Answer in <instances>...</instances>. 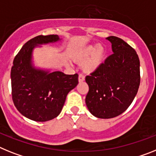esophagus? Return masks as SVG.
Wrapping results in <instances>:
<instances>
[{
	"label": "esophagus",
	"instance_id": "esophagus-1",
	"mask_svg": "<svg viewBox=\"0 0 156 156\" xmlns=\"http://www.w3.org/2000/svg\"><path fill=\"white\" fill-rule=\"evenodd\" d=\"M78 81H79V82H82L83 81H85V76L82 74H79V75H78Z\"/></svg>",
	"mask_w": 156,
	"mask_h": 156
}]
</instances>
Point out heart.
Here are the masks:
<instances>
[{"instance_id":"b5f03b06","label":"heart","mask_w":156,"mask_h":156,"mask_svg":"<svg viewBox=\"0 0 156 156\" xmlns=\"http://www.w3.org/2000/svg\"><path fill=\"white\" fill-rule=\"evenodd\" d=\"M104 49L101 46L89 45L82 48L74 55V59L78 63L83 62L82 68L86 72H93L101 67L104 62Z\"/></svg>"}]
</instances>
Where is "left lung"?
Returning a JSON list of instances; mask_svg holds the SVG:
<instances>
[{"mask_svg": "<svg viewBox=\"0 0 156 156\" xmlns=\"http://www.w3.org/2000/svg\"><path fill=\"white\" fill-rule=\"evenodd\" d=\"M107 39L114 53L86 77L89 86L86 106L100 119H112L125 112L136 97L140 82V59L136 51L115 36Z\"/></svg>", "mask_w": 156, "mask_h": 156, "instance_id": "8db88e82", "label": "left lung"}]
</instances>
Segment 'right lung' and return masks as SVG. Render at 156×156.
I'll list each match as a JSON object with an SVG mask.
<instances>
[{
    "mask_svg": "<svg viewBox=\"0 0 156 156\" xmlns=\"http://www.w3.org/2000/svg\"><path fill=\"white\" fill-rule=\"evenodd\" d=\"M55 34L39 35L26 43L13 60L11 70L12 97L20 113L36 122L55 119L61 112L67 95L78 84V74L49 73L31 65L33 48L59 41Z\"/></svg>",
    "mask_w": 156,
    "mask_h": 156,
    "instance_id": "obj_1",
    "label": "right lung"
}]
</instances>
